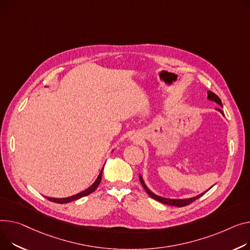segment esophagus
<instances>
[{
  "label": "esophagus",
  "instance_id": "1",
  "mask_svg": "<svg viewBox=\"0 0 250 250\" xmlns=\"http://www.w3.org/2000/svg\"><path fill=\"white\" fill-rule=\"evenodd\" d=\"M130 141H132V142H135V143H139L140 141H139V139L136 137V136H134V137H131L130 138Z\"/></svg>",
  "mask_w": 250,
  "mask_h": 250
}]
</instances>
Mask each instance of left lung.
Segmentation results:
<instances>
[{
    "instance_id": "8db88e82",
    "label": "left lung",
    "mask_w": 250,
    "mask_h": 250,
    "mask_svg": "<svg viewBox=\"0 0 250 250\" xmlns=\"http://www.w3.org/2000/svg\"><path fill=\"white\" fill-rule=\"evenodd\" d=\"M207 97H208L209 101L214 102V103H216L217 104H219L220 106H222L221 99H220L217 95H216L215 93H213L212 91L209 90V91L207 92ZM216 109H217L218 111H220V112L223 114V112H222V110H221L220 108H216ZM139 178H140V182H141L142 186L144 187V189L146 190V192L147 193V195H148L149 197L155 199V200H157V201H159V202H161V203L167 204V205L176 206V207H184V206H186V205L191 204L192 202H194L195 200H197L198 198H200L201 196L204 195V192H203V193L199 194V195H197V196H195V197L186 198V199H171V198H165V197H162V196H159V195L155 194L154 192H152L151 190H149V189L146 187V183H145V181H144L142 175H139ZM210 188H212V187H210ZM210 188H209V189H210ZM209 189H208V190H209ZM208 190H207V191H208ZM207 191H206V192H207Z\"/></svg>"
}]
</instances>
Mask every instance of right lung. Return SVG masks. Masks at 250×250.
Returning a JSON list of instances; mask_svg holds the SVG:
<instances>
[{"label": "right lung", "instance_id": "right-lung-1", "mask_svg": "<svg viewBox=\"0 0 250 250\" xmlns=\"http://www.w3.org/2000/svg\"><path fill=\"white\" fill-rule=\"evenodd\" d=\"M103 171H104V168L102 169V171H101V172H99V175L97 176V178H96V180L94 181L93 184H92L90 187H88L87 189H85L84 191H82V192H80V193H77V194H75V195H73V196H70V197H66V198H52V197H46V199H48L49 201H52V202H55V203L64 204V203H69V202H71V201H75V200H77V199H80V198H82V197L87 196V195L91 194L92 192H94V191L96 190V188L98 187L99 183H101V181H102Z\"/></svg>", "mask_w": 250, "mask_h": 250}]
</instances>
